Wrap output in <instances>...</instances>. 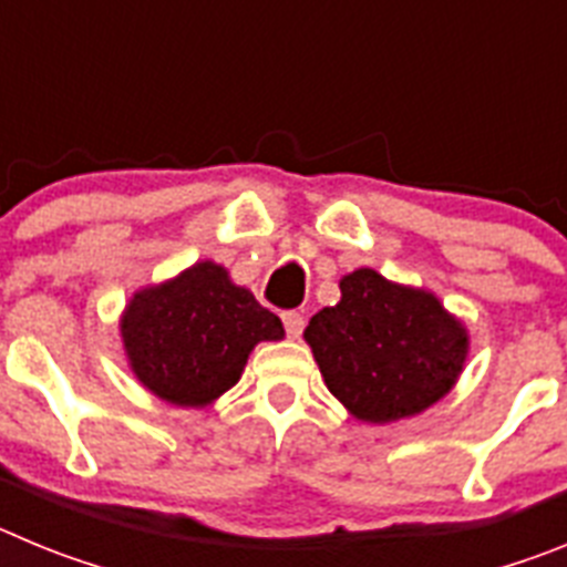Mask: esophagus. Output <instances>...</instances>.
Listing matches in <instances>:
<instances>
[{
  "mask_svg": "<svg viewBox=\"0 0 567 567\" xmlns=\"http://www.w3.org/2000/svg\"><path fill=\"white\" fill-rule=\"evenodd\" d=\"M280 320H284V329H287L289 338H300V332H303V315L289 309V312L280 315Z\"/></svg>",
  "mask_w": 567,
  "mask_h": 567,
  "instance_id": "1",
  "label": "esophagus"
}]
</instances>
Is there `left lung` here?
<instances>
[{
  "label": "left lung",
  "instance_id": "8db88e82",
  "mask_svg": "<svg viewBox=\"0 0 567 567\" xmlns=\"http://www.w3.org/2000/svg\"><path fill=\"white\" fill-rule=\"evenodd\" d=\"M338 307L312 315V346L329 392L365 423H392L437 403L463 369L468 338L434 295L374 269L340 280Z\"/></svg>",
  "mask_w": 567,
  "mask_h": 567
}]
</instances>
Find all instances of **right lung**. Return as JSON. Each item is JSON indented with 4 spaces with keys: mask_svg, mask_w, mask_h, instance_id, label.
<instances>
[{
    "mask_svg": "<svg viewBox=\"0 0 567 567\" xmlns=\"http://www.w3.org/2000/svg\"><path fill=\"white\" fill-rule=\"evenodd\" d=\"M130 365L150 392L175 405H204L238 383L260 340H280L278 315L235 287L213 260L169 284L142 289L122 320Z\"/></svg>",
    "mask_w": 567,
    "mask_h": 567,
    "instance_id": "right-lung-1",
    "label": "right lung"
}]
</instances>
